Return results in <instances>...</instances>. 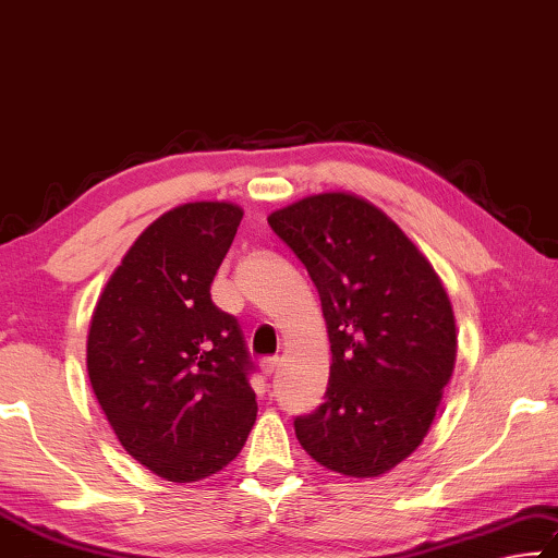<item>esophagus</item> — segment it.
Wrapping results in <instances>:
<instances>
[{
	"instance_id": "34e87169",
	"label": "esophagus",
	"mask_w": 558,
	"mask_h": 558,
	"mask_svg": "<svg viewBox=\"0 0 558 558\" xmlns=\"http://www.w3.org/2000/svg\"><path fill=\"white\" fill-rule=\"evenodd\" d=\"M262 373L264 376H274L279 371V359H262Z\"/></svg>"
}]
</instances>
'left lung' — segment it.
Here are the masks:
<instances>
[{"label": "left lung", "instance_id": "8db88e82", "mask_svg": "<svg viewBox=\"0 0 558 558\" xmlns=\"http://www.w3.org/2000/svg\"><path fill=\"white\" fill-rule=\"evenodd\" d=\"M269 227L312 277L331 341L324 403L294 420L299 442L345 477L386 474L423 442L452 376L458 333L442 281L359 195L304 197Z\"/></svg>", "mask_w": 558, "mask_h": 558}]
</instances>
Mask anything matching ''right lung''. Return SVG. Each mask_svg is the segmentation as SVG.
Listing matches in <instances>:
<instances>
[{
    "label": "right lung",
    "mask_w": 558,
    "mask_h": 558,
    "mask_svg": "<svg viewBox=\"0 0 558 558\" xmlns=\"http://www.w3.org/2000/svg\"><path fill=\"white\" fill-rule=\"evenodd\" d=\"M242 215L187 203L155 219L90 318V388L125 452L168 482L227 468L257 420L242 328L209 296Z\"/></svg>",
    "instance_id": "1"
}]
</instances>
